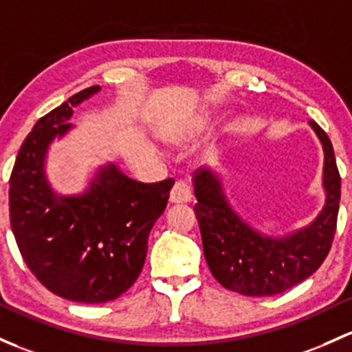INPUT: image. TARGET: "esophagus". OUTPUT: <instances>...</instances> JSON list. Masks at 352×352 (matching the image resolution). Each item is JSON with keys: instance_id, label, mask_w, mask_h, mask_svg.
<instances>
[{"instance_id": "obj_1", "label": "esophagus", "mask_w": 352, "mask_h": 352, "mask_svg": "<svg viewBox=\"0 0 352 352\" xmlns=\"http://www.w3.org/2000/svg\"><path fill=\"white\" fill-rule=\"evenodd\" d=\"M192 201V188L187 182L184 180H179L175 182V186L172 187V192H170V202L172 204H186V202Z\"/></svg>"}]
</instances>
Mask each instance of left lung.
I'll use <instances>...</instances> for the list:
<instances>
[{"label": "left lung", "mask_w": 352, "mask_h": 352, "mask_svg": "<svg viewBox=\"0 0 352 352\" xmlns=\"http://www.w3.org/2000/svg\"><path fill=\"white\" fill-rule=\"evenodd\" d=\"M324 148L325 204L307 228L283 238L258 232L232 210L212 170L194 175V206L210 273L224 288L248 297H268L295 287L319 270L331 251L341 201V177L325 131L310 121Z\"/></svg>", "instance_id": "obj_1"}]
</instances>
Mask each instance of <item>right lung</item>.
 Segmentation results:
<instances>
[{"instance_id": "right-lung-1", "label": "right lung", "mask_w": 352, "mask_h": 352, "mask_svg": "<svg viewBox=\"0 0 352 352\" xmlns=\"http://www.w3.org/2000/svg\"><path fill=\"white\" fill-rule=\"evenodd\" d=\"M99 89H84L40 118L10 177L11 231L25 263L52 294L80 303L114 300L136 282L148 236L175 184L136 182L108 164L84 194H55L45 173L50 143L72 128V109Z\"/></svg>"}]
</instances>
